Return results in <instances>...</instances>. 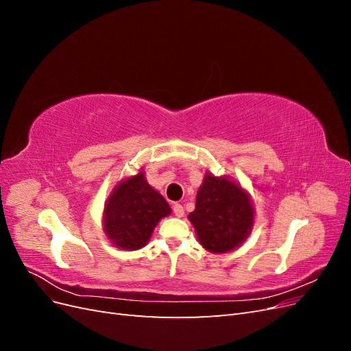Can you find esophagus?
<instances>
[{"mask_svg":"<svg viewBox=\"0 0 351 351\" xmlns=\"http://www.w3.org/2000/svg\"><path fill=\"white\" fill-rule=\"evenodd\" d=\"M173 212H174V215L176 217H178V218H182L183 215H184V208L180 205V204H176L174 206H173Z\"/></svg>","mask_w":351,"mask_h":351,"instance_id":"obj_1","label":"esophagus"}]
</instances>
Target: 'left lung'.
<instances>
[{"label":"left lung","mask_w":351,"mask_h":351,"mask_svg":"<svg viewBox=\"0 0 351 351\" xmlns=\"http://www.w3.org/2000/svg\"><path fill=\"white\" fill-rule=\"evenodd\" d=\"M189 219L196 228L202 246L209 252L226 253L236 249L249 236L253 206L241 187L226 177L208 174Z\"/></svg>","instance_id":"1"}]
</instances>
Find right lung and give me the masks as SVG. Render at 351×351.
<instances>
[{"label":"right lung","instance_id":"right-lung-1","mask_svg":"<svg viewBox=\"0 0 351 351\" xmlns=\"http://www.w3.org/2000/svg\"><path fill=\"white\" fill-rule=\"evenodd\" d=\"M167 200L146 183L143 173L125 180L105 206V232L121 249L137 250L149 240L158 221L169 215Z\"/></svg>","mask_w":351,"mask_h":351}]
</instances>
